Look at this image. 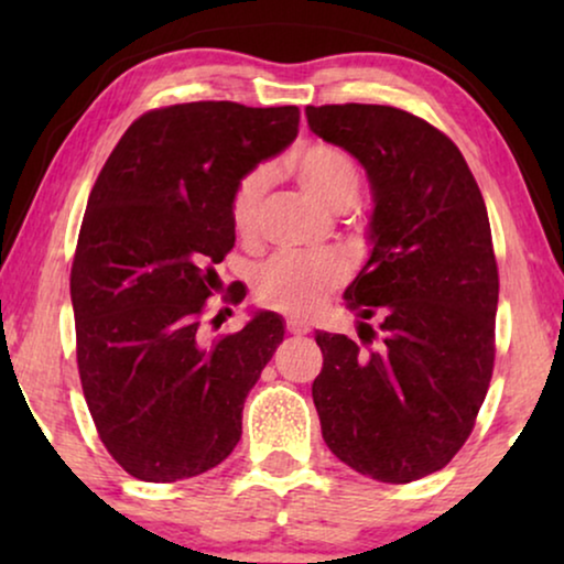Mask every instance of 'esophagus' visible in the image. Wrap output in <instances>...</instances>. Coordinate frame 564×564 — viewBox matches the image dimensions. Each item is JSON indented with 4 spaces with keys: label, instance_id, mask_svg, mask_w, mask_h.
Instances as JSON below:
<instances>
[{
    "label": "esophagus",
    "instance_id": "obj_1",
    "mask_svg": "<svg viewBox=\"0 0 564 564\" xmlns=\"http://www.w3.org/2000/svg\"><path fill=\"white\" fill-rule=\"evenodd\" d=\"M288 330L292 336H305L307 330H311V326H307V323L300 321V318H288Z\"/></svg>",
    "mask_w": 564,
    "mask_h": 564
}]
</instances>
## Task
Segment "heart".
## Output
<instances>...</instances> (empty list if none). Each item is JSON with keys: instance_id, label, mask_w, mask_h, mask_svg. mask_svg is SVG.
<instances>
[{"instance_id": "b5f03b06", "label": "heart", "mask_w": 564, "mask_h": 564, "mask_svg": "<svg viewBox=\"0 0 564 564\" xmlns=\"http://www.w3.org/2000/svg\"><path fill=\"white\" fill-rule=\"evenodd\" d=\"M300 187L330 210H344L359 195L361 172L357 159L341 145L313 141L292 156ZM269 187L264 166L251 169L236 182L228 199L230 226L241 238H253L259 230L261 203ZM349 276V264L341 253H276L253 272V295L269 311L290 318H307L326 303L330 292Z\"/></svg>"}]
</instances>
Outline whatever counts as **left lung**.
Segmentation results:
<instances>
[{
    "instance_id": "1",
    "label": "left lung",
    "mask_w": 564,
    "mask_h": 564,
    "mask_svg": "<svg viewBox=\"0 0 564 564\" xmlns=\"http://www.w3.org/2000/svg\"><path fill=\"white\" fill-rule=\"evenodd\" d=\"M318 138L367 169L372 257L346 288L361 346L315 334L323 442L372 480L446 467L473 434L496 365L498 261L482 192L449 135L388 105L305 107Z\"/></svg>"
}]
</instances>
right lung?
<instances>
[{"mask_svg":"<svg viewBox=\"0 0 564 564\" xmlns=\"http://www.w3.org/2000/svg\"><path fill=\"white\" fill-rule=\"evenodd\" d=\"M297 126L295 105L156 107L122 133L91 187L72 264L76 367L105 449L138 480L203 475L241 438L246 395L284 326L259 313L207 341L203 326L220 318L205 321L207 300L236 246L230 192Z\"/></svg>","mask_w":564,"mask_h":564,"instance_id":"right-lung-1","label":"right lung"}]
</instances>
